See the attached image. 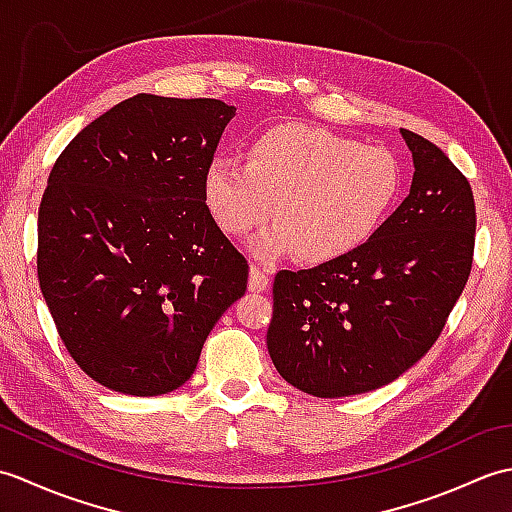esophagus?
<instances>
[{
    "label": "esophagus",
    "mask_w": 512,
    "mask_h": 512,
    "mask_svg": "<svg viewBox=\"0 0 512 512\" xmlns=\"http://www.w3.org/2000/svg\"><path fill=\"white\" fill-rule=\"evenodd\" d=\"M270 284V275L268 270L259 268V266H250V275H248V290L250 292H264Z\"/></svg>",
    "instance_id": "esophagus-1"
}]
</instances>
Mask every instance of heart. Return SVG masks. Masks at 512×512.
I'll return each instance as SVG.
<instances>
[{
    "mask_svg": "<svg viewBox=\"0 0 512 512\" xmlns=\"http://www.w3.org/2000/svg\"><path fill=\"white\" fill-rule=\"evenodd\" d=\"M402 184V165L391 151L286 123L259 134L244 165L213 160L202 176V202L231 237H248L273 215L277 226L255 244L257 255L295 250L301 262L328 264L378 233Z\"/></svg>",
    "mask_w": 512,
    "mask_h": 512,
    "instance_id": "obj_1",
    "label": "heart"
}]
</instances>
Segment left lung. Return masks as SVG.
<instances>
[{
    "instance_id": "obj_1",
    "label": "left lung",
    "mask_w": 512,
    "mask_h": 512,
    "mask_svg": "<svg viewBox=\"0 0 512 512\" xmlns=\"http://www.w3.org/2000/svg\"><path fill=\"white\" fill-rule=\"evenodd\" d=\"M409 195L336 262L279 270L266 345L281 378L319 398L365 394L431 350L471 275V184L440 147L400 129Z\"/></svg>"
}]
</instances>
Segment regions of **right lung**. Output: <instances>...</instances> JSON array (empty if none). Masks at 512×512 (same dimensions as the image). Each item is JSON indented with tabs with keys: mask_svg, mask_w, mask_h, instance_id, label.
<instances>
[{
	"mask_svg": "<svg viewBox=\"0 0 512 512\" xmlns=\"http://www.w3.org/2000/svg\"><path fill=\"white\" fill-rule=\"evenodd\" d=\"M235 107L136 94L63 149L39 206L37 275L85 374L129 396L187 383L248 264L202 202Z\"/></svg>",
	"mask_w": 512,
	"mask_h": 512,
	"instance_id": "1",
	"label": "right lung"
}]
</instances>
